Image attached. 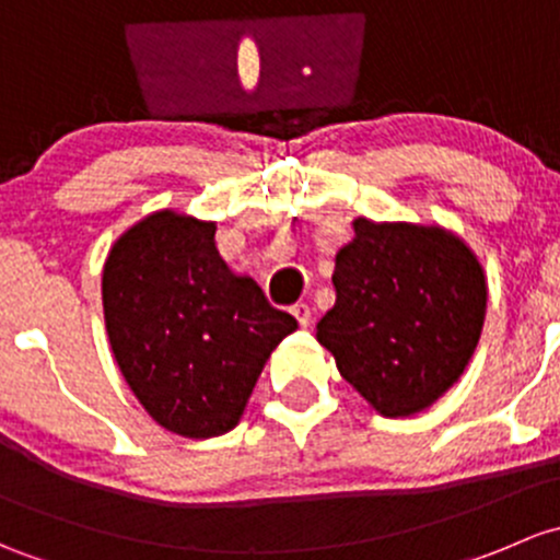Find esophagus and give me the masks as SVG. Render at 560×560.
I'll return each instance as SVG.
<instances>
[{
    "instance_id": "34e87169",
    "label": "esophagus",
    "mask_w": 560,
    "mask_h": 560,
    "mask_svg": "<svg viewBox=\"0 0 560 560\" xmlns=\"http://www.w3.org/2000/svg\"><path fill=\"white\" fill-rule=\"evenodd\" d=\"M291 315L299 320V326H310V320H313V310H310V304H304V302L293 304Z\"/></svg>"
}]
</instances>
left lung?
Wrapping results in <instances>:
<instances>
[{
  "mask_svg": "<svg viewBox=\"0 0 560 560\" xmlns=\"http://www.w3.org/2000/svg\"><path fill=\"white\" fill-rule=\"evenodd\" d=\"M331 282L315 337L374 412L412 418L458 383L488 310L486 269L458 234L355 218Z\"/></svg>",
  "mask_w": 560,
  "mask_h": 560,
  "instance_id": "left-lung-1",
  "label": "left lung"
}]
</instances>
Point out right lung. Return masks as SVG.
Wrapping results in <instances>:
<instances>
[{
	"mask_svg": "<svg viewBox=\"0 0 560 560\" xmlns=\"http://www.w3.org/2000/svg\"><path fill=\"white\" fill-rule=\"evenodd\" d=\"M102 307L115 364L161 429L186 440L232 431L296 318L229 269L215 221L155 210L113 242Z\"/></svg>",
	"mask_w": 560,
	"mask_h": 560,
	"instance_id": "1",
	"label": "right lung"
}]
</instances>
